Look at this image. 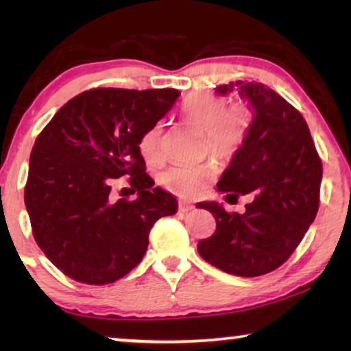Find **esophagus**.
<instances>
[{
  "mask_svg": "<svg viewBox=\"0 0 351 351\" xmlns=\"http://www.w3.org/2000/svg\"><path fill=\"white\" fill-rule=\"evenodd\" d=\"M191 209H195V206L189 203V201H185V199L179 201V210H180V213H189V210H191Z\"/></svg>",
  "mask_w": 351,
  "mask_h": 351,
  "instance_id": "esophagus-1",
  "label": "esophagus"
}]
</instances>
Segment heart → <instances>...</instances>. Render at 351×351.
I'll return each mask as SVG.
<instances>
[{"instance_id": "b5f03b06", "label": "heart", "mask_w": 351, "mask_h": 351, "mask_svg": "<svg viewBox=\"0 0 351 351\" xmlns=\"http://www.w3.org/2000/svg\"><path fill=\"white\" fill-rule=\"evenodd\" d=\"M180 113L191 126L204 132V150L215 160L228 162L241 150L254 119L249 100H237L225 107V99L209 93L190 94L180 107ZM162 124L155 123L142 134L138 148L147 161L161 158ZM217 176L214 162L193 166H171L160 174V184L182 198H195L208 189Z\"/></svg>"}]
</instances>
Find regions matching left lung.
<instances>
[{
    "label": "left lung",
    "instance_id": "1",
    "mask_svg": "<svg viewBox=\"0 0 351 351\" xmlns=\"http://www.w3.org/2000/svg\"><path fill=\"white\" fill-rule=\"evenodd\" d=\"M233 89L252 104L254 119L217 190L227 198H254L243 214L201 203L217 227L198 243V252L225 273L252 278L281 267L304 239L318 213L323 165L299 110L262 83L234 81L215 93Z\"/></svg>",
    "mask_w": 351,
    "mask_h": 351
}]
</instances>
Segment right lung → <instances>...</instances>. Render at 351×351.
I'll return each instance as SVG.
<instances>
[{
    "mask_svg": "<svg viewBox=\"0 0 351 351\" xmlns=\"http://www.w3.org/2000/svg\"><path fill=\"white\" fill-rule=\"evenodd\" d=\"M177 89L84 90L47 123L33 145L25 206L35 241L71 280L102 286L145 256L158 219L177 199L145 172L138 141L179 97ZM130 176L132 202L109 198L113 178Z\"/></svg>",
    "mask_w": 351,
    "mask_h": 351,
    "instance_id": "obj_1",
    "label": "right lung"
}]
</instances>
